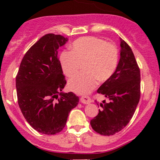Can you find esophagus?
<instances>
[{
	"instance_id": "34e87169",
	"label": "esophagus",
	"mask_w": 160,
	"mask_h": 160,
	"mask_svg": "<svg viewBox=\"0 0 160 160\" xmlns=\"http://www.w3.org/2000/svg\"><path fill=\"white\" fill-rule=\"evenodd\" d=\"M91 101H92L91 99H90L89 97L88 96H83L80 98V102H81L82 104H90V103H91Z\"/></svg>"
}]
</instances>
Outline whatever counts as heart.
Here are the masks:
<instances>
[{"mask_svg": "<svg viewBox=\"0 0 160 160\" xmlns=\"http://www.w3.org/2000/svg\"><path fill=\"white\" fill-rule=\"evenodd\" d=\"M62 72L67 77L75 75L84 63L83 73L70 79L68 87L77 93H85L93 89L98 80H108L118 64V50L115 45L106 42L98 37L78 38L71 45V51H63L59 56Z\"/></svg>", "mask_w": 160, "mask_h": 160, "instance_id": "heart-1", "label": "heart"}]
</instances>
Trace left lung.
I'll list each match as a JSON object with an SVG mask.
<instances>
[{"instance_id": "8db88e82", "label": "left lung", "mask_w": 160, "mask_h": 160, "mask_svg": "<svg viewBox=\"0 0 160 160\" xmlns=\"http://www.w3.org/2000/svg\"><path fill=\"white\" fill-rule=\"evenodd\" d=\"M120 59L112 76L98 90L109 102L90 121L92 128L103 135L123 129L132 119L140 99V70L130 46L121 38Z\"/></svg>"}]
</instances>
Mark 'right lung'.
Returning <instances> with one entry per match:
<instances>
[{
    "label": "right lung",
    "instance_id": "right-lung-1",
    "mask_svg": "<svg viewBox=\"0 0 160 160\" xmlns=\"http://www.w3.org/2000/svg\"><path fill=\"white\" fill-rule=\"evenodd\" d=\"M68 38L46 34L24 56L16 76L18 102L31 126L40 133L55 135L63 129L79 98L62 91L67 81L58 59V49Z\"/></svg>",
    "mask_w": 160,
    "mask_h": 160
}]
</instances>
